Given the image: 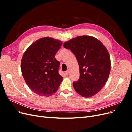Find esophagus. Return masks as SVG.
<instances>
[{
    "mask_svg": "<svg viewBox=\"0 0 132 132\" xmlns=\"http://www.w3.org/2000/svg\"><path fill=\"white\" fill-rule=\"evenodd\" d=\"M69 73V70H67V71H65V75H68Z\"/></svg>",
    "mask_w": 132,
    "mask_h": 132,
    "instance_id": "obj_1",
    "label": "esophagus"
}]
</instances>
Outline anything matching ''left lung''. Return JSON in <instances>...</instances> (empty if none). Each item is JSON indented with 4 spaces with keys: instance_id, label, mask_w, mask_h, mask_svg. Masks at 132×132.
<instances>
[{
    "instance_id": "8db88e82",
    "label": "left lung",
    "mask_w": 132,
    "mask_h": 132,
    "mask_svg": "<svg viewBox=\"0 0 132 132\" xmlns=\"http://www.w3.org/2000/svg\"><path fill=\"white\" fill-rule=\"evenodd\" d=\"M75 54L79 66L80 78L73 82L76 92L90 97L98 93L106 83L111 70V59L106 47L98 39L80 36L64 43Z\"/></svg>"
}]
</instances>
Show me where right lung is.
<instances>
[{
  "label": "right lung",
  "instance_id": "right-lung-1",
  "mask_svg": "<svg viewBox=\"0 0 132 132\" xmlns=\"http://www.w3.org/2000/svg\"><path fill=\"white\" fill-rule=\"evenodd\" d=\"M62 42L49 37L36 41L27 48L21 62V72L29 88L41 96L56 93L63 80L60 63L54 58Z\"/></svg>",
  "mask_w": 132,
  "mask_h": 132
}]
</instances>
